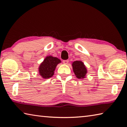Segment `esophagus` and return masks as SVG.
Masks as SVG:
<instances>
[{
	"label": "esophagus",
	"instance_id": "esophagus-1",
	"mask_svg": "<svg viewBox=\"0 0 127 127\" xmlns=\"http://www.w3.org/2000/svg\"><path fill=\"white\" fill-rule=\"evenodd\" d=\"M63 63L64 64H67L69 63V61H68V60H65V61H63Z\"/></svg>",
	"mask_w": 127,
	"mask_h": 127
}]
</instances>
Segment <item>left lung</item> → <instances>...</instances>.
Here are the masks:
<instances>
[{
  "instance_id": "1",
  "label": "left lung",
  "mask_w": 127,
  "mask_h": 127,
  "mask_svg": "<svg viewBox=\"0 0 127 127\" xmlns=\"http://www.w3.org/2000/svg\"><path fill=\"white\" fill-rule=\"evenodd\" d=\"M73 70L77 78L83 79L86 77L87 68L84 63L81 61H74L72 64Z\"/></svg>"
}]
</instances>
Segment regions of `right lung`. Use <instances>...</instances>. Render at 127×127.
<instances>
[{"mask_svg": "<svg viewBox=\"0 0 127 127\" xmlns=\"http://www.w3.org/2000/svg\"><path fill=\"white\" fill-rule=\"evenodd\" d=\"M61 63V61L57 57L49 55L45 58L38 66V73L40 76L44 79H48L54 74L57 65Z\"/></svg>", "mask_w": 127, "mask_h": 127, "instance_id": "add662e5", "label": "right lung"}]
</instances>
